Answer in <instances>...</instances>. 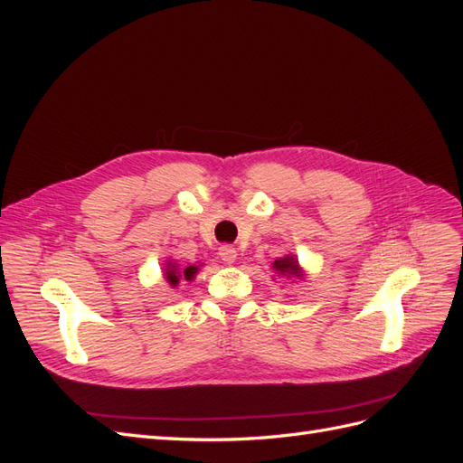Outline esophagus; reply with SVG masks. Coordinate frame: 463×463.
Returning a JSON list of instances; mask_svg holds the SVG:
<instances>
[{"instance_id":"esophagus-1","label":"esophagus","mask_w":463,"mask_h":463,"mask_svg":"<svg viewBox=\"0 0 463 463\" xmlns=\"http://www.w3.org/2000/svg\"><path fill=\"white\" fill-rule=\"evenodd\" d=\"M220 259L226 262V264H233L235 260H237V250H235V247H232V245H222L220 247Z\"/></svg>"}]
</instances>
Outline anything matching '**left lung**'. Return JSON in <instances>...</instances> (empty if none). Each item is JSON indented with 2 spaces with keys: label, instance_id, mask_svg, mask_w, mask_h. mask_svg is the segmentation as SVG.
<instances>
[{
  "label": "left lung",
  "instance_id": "1",
  "mask_svg": "<svg viewBox=\"0 0 463 463\" xmlns=\"http://www.w3.org/2000/svg\"><path fill=\"white\" fill-rule=\"evenodd\" d=\"M272 270L274 274L279 278V279H289V282H303V279L307 278L303 266L299 264L298 257L296 255H284V257H278L274 262H272Z\"/></svg>",
  "mask_w": 463,
  "mask_h": 463
}]
</instances>
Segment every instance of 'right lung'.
<instances>
[{"instance_id": "right-lung-1", "label": "right lung", "mask_w": 463, "mask_h": 463, "mask_svg": "<svg viewBox=\"0 0 463 463\" xmlns=\"http://www.w3.org/2000/svg\"><path fill=\"white\" fill-rule=\"evenodd\" d=\"M201 266L203 264H189V266H181L175 259H165V262H164V269H162V272H164V279L167 284H170L172 288H175V286H179V282L181 279H184V282H193L194 279V276H197V272L201 270Z\"/></svg>"}]
</instances>
